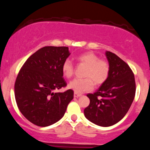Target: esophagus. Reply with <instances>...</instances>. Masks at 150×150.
<instances>
[{
    "label": "esophagus",
    "mask_w": 150,
    "mask_h": 150,
    "mask_svg": "<svg viewBox=\"0 0 150 150\" xmlns=\"http://www.w3.org/2000/svg\"><path fill=\"white\" fill-rule=\"evenodd\" d=\"M81 96H82V94H77V93H76V92L74 93V97L77 98V97H81Z\"/></svg>",
    "instance_id": "obj_1"
}]
</instances>
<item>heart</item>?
Wrapping results in <instances>:
<instances>
[{"instance_id": "1", "label": "heart", "mask_w": 150, "mask_h": 150, "mask_svg": "<svg viewBox=\"0 0 150 150\" xmlns=\"http://www.w3.org/2000/svg\"><path fill=\"white\" fill-rule=\"evenodd\" d=\"M77 61L80 63L87 65L85 70V79H74L68 84V88L74 92L81 94L92 90L94 83L100 85L107 80L109 74V65L106 60L99 59L96 53L92 51L79 55ZM62 71L67 78L73 76L74 67L71 61L66 59L62 65Z\"/></svg>"}]
</instances>
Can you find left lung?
Listing matches in <instances>:
<instances>
[{
    "mask_svg": "<svg viewBox=\"0 0 150 150\" xmlns=\"http://www.w3.org/2000/svg\"><path fill=\"white\" fill-rule=\"evenodd\" d=\"M105 55L109 65L108 77L95 92L87 95L90 103L84 114L94 124L108 127L119 122L128 111L135 98V82L125 62L110 51Z\"/></svg>",
    "mask_w": 150,
    "mask_h": 150,
    "instance_id": "1",
    "label": "left lung"
}]
</instances>
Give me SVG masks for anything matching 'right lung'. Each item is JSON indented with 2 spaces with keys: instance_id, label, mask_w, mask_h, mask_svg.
Returning <instances> with one entry per match:
<instances>
[{
  "instance_id": "obj_1",
  "label": "right lung",
  "mask_w": 150,
  "mask_h": 150,
  "mask_svg": "<svg viewBox=\"0 0 150 150\" xmlns=\"http://www.w3.org/2000/svg\"><path fill=\"white\" fill-rule=\"evenodd\" d=\"M70 55L68 47L45 46L24 63L15 84V97L22 114L38 126L56 123L64 116L73 99L72 89L55 92L65 87L62 65Z\"/></svg>"
}]
</instances>
